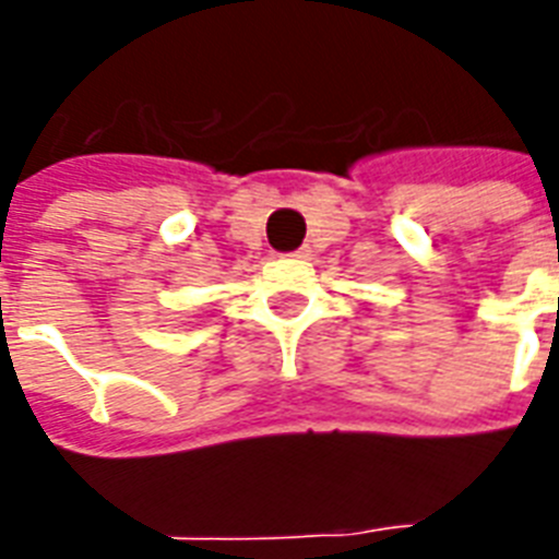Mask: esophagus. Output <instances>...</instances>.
Returning a JSON list of instances; mask_svg holds the SVG:
<instances>
[{"instance_id": "obj_1", "label": "esophagus", "mask_w": 559, "mask_h": 559, "mask_svg": "<svg viewBox=\"0 0 559 559\" xmlns=\"http://www.w3.org/2000/svg\"><path fill=\"white\" fill-rule=\"evenodd\" d=\"M289 258H298V261H301V258H307V249H298V252H293Z\"/></svg>"}]
</instances>
